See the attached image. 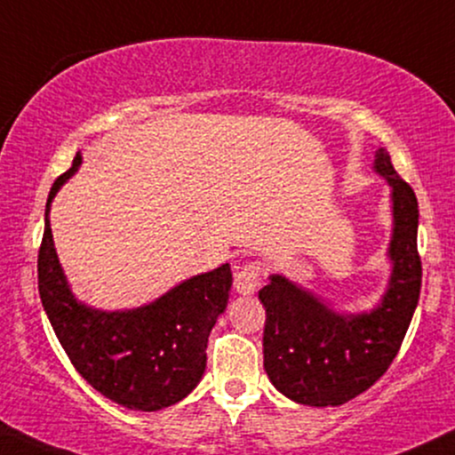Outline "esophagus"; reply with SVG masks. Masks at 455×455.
<instances>
[{"mask_svg": "<svg viewBox=\"0 0 455 455\" xmlns=\"http://www.w3.org/2000/svg\"><path fill=\"white\" fill-rule=\"evenodd\" d=\"M262 282L260 262H245L235 271V288L239 294H254Z\"/></svg>", "mask_w": 455, "mask_h": 455, "instance_id": "34e87169", "label": "esophagus"}]
</instances>
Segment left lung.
Segmentation results:
<instances>
[{
	"instance_id": "left-lung-1",
	"label": "left lung",
	"mask_w": 455,
	"mask_h": 455,
	"mask_svg": "<svg viewBox=\"0 0 455 455\" xmlns=\"http://www.w3.org/2000/svg\"><path fill=\"white\" fill-rule=\"evenodd\" d=\"M375 172L392 186V273L381 303L364 314H339L283 275L259 292L265 305L262 354L271 384L290 401L337 407L369 390L396 358L421 288L418 199L379 148Z\"/></svg>"
}]
</instances>
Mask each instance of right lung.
<instances>
[{
	"label": "right lung",
	"instance_id": "1",
	"mask_svg": "<svg viewBox=\"0 0 455 455\" xmlns=\"http://www.w3.org/2000/svg\"><path fill=\"white\" fill-rule=\"evenodd\" d=\"M52 184L37 254V288L54 335L71 364L109 401L133 411H158L188 396L204 377L207 337L227 309L233 275L222 265L190 277L144 307L101 311L76 300L54 250L48 212L59 188L78 172Z\"/></svg>",
	"mask_w": 455,
	"mask_h": 455
}]
</instances>
